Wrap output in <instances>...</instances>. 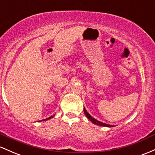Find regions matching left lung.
I'll list each match as a JSON object with an SVG mask.
<instances>
[{
	"label": "left lung",
	"instance_id": "obj_1",
	"mask_svg": "<svg viewBox=\"0 0 155 155\" xmlns=\"http://www.w3.org/2000/svg\"><path fill=\"white\" fill-rule=\"evenodd\" d=\"M83 110H84V114H86V117L88 118V119H89L90 121H91V122L93 123V124H97V125H100V126H103V127H114V126H113V125L107 124H105V123H102V122H101V121H97V119H95L94 118H93V117H92V116H91V115H90V114H88V112H87V111L86 110V109H85V107H84V109H83Z\"/></svg>",
	"mask_w": 155,
	"mask_h": 155
}]
</instances>
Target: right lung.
I'll return each mask as SVG.
<instances>
[{
  "label": "right lung",
  "mask_w": 155,
  "mask_h": 155,
  "mask_svg": "<svg viewBox=\"0 0 155 155\" xmlns=\"http://www.w3.org/2000/svg\"><path fill=\"white\" fill-rule=\"evenodd\" d=\"M51 118H53V116H50V117H49V118H48V119H44V121H45V120H48V119H51Z\"/></svg>",
  "instance_id": "1"
}]
</instances>
